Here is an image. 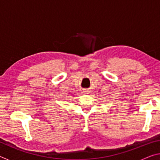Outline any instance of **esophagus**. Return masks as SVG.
<instances>
[{
    "instance_id": "obj_1",
    "label": "esophagus",
    "mask_w": 160,
    "mask_h": 160,
    "mask_svg": "<svg viewBox=\"0 0 160 160\" xmlns=\"http://www.w3.org/2000/svg\"><path fill=\"white\" fill-rule=\"evenodd\" d=\"M88 92V91H86V90H85V91H84V92H85V93H87V92Z\"/></svg>"
}]
</instances>
